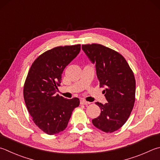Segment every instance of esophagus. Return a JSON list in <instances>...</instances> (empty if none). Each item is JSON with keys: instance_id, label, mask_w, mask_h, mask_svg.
I'll list each match as a JSON object with an SVG mask.
<instances>
[{"instance_id": "obj_1", "label": "esophagus", "mask_w": 160, "mask_h": 160, "mask_svg": "<svg viewBox=\"0 0 160 160\" xmlns=\"http://www.w3.org/2000/svg\"><path fill=\"white\" fill-rule=\"evenodd\" d=\"M80 104H82V105H89L90 103L85 100H80Z\"/></svg>"}]
</instances>
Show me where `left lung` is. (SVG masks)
<instances>
[{
  "mask_svg": "<svg viewBox=\"0 0 160 160\" xmlns=\"http://www.w3.org/2000/svg\"><path fill=\"white\" fill-rule=\"evenodd\" d=\"M82 49L96 66L100 87L108 102H96L101 114L92 123L104 132L112 133L124 125L135 102L136 81L125 59L115 50L100 44L83 45Z\"/></svg>",
  "mask_w": 160,
  "mask_h": 160,
  "instance_id": "obj_1",
  "label": "left lung"
}]
</instances>
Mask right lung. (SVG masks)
<instances>
[{
	"label": "right lung",
	"instance_id": "1",
	"mask_svg": "<svg viewBox=\"0 0 160 160\" xmlns=\"http://www.w3.org/2000/svg\"><path fill=\"white\" fill-rule=\"evenodd\" d=\"M80 45L57 47L37 58L28 72L24 87L26 106L34 123L49 135L64 130L78 98L66 99L56 94L62 74L80 51Z\"/></svg>",
	"mask_w": 160,
	"mask_h": 160
}]
</instances>
